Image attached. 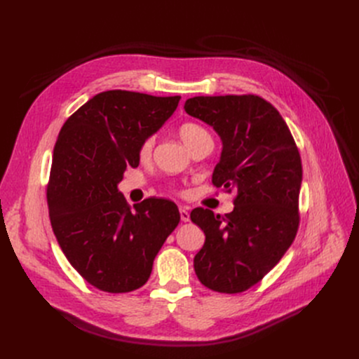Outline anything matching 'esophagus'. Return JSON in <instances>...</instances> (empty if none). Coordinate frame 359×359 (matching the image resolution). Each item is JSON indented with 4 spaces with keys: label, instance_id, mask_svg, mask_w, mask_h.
<instances>
[{
    "label": "esophagus",
    "instance_id": "esophagus-1",
    "mask_svg": "<svg viewBox=\"0 0 359 359\" xmlns=\"http://www.w3.org/2000/svg\"><path fill=\"white\" fill-rule=\"evenodd\" d=\"M180 216L182 222H189L190 220V213H189V208H181L180 209Z\"/></svg>",
    "mask_w": 359,
    "mask_h": 359
}]
</instances>
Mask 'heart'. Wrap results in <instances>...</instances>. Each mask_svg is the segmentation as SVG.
<instances>
[{
    "mask_svg": "<svg viewBox=\"0 0 359 359\" xmlns=\"http://www.w3.org/2000/svg\"><path fill=\"white\" fill-rule=\"evenodd\" d=\"M180 137L185 143L187 147H191L198 140H201L204 137H210V135L203 127H200L194 123H185L180 127ZM151 147H153V137L143 139L140 146H139V151H137L139 158L140 159L149 158V155L151 153Z\"/></svg>",
    "mask_w": 359,
    "mask_h": 359,
    "instance_id": "heart-1",
    "label": "heart"
}]
</instances>
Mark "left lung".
<instances>
[{
	"instance_id": "1",
	"label": "left lung",
	"mask_w": 359,
	"mask_h": 359,
	"mask_svg": "<svg viewBox=\"0 0 359 359\" xmlns=\"http://www.w3.org/2000/svg\"><path fill=\"white\" fill-rule=\"evenodd\" d=\"M185 112L213 127L222 140L212 182L235 191L225 216L197 208L190 217L206 235L194 257L198 280L222 294L260 282L291 247L299 225L302 165L278 109L260 96H196Z\"/></svg>"
}]
</instances>
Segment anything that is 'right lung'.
Here are the masks:
<instances>
[{
    "label": "right lung",
    "mask_w": 359,
    "mask_h": 359,
    "mask_svg": "<svg viewBox=\"0 0 359 359\" xmlns=\"http://www.w3.org/2000/svg\"><path fill=\"white\" fill-rule=\"evenodd\" d=\"M181 96L108 90L64 123L46 189L49 219L67 260L104 292L143 286L153 260L177 225L170 200L150 197L131 209L118 191L139 146L174 114Z\"/></svg>",
    "instance_id": "add662e5"
}]
</instances>
